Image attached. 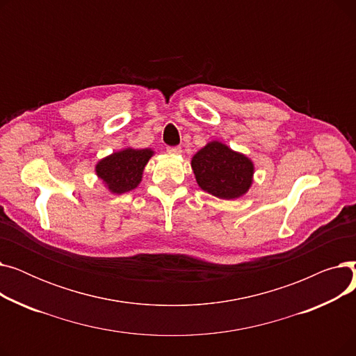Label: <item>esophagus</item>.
<instances>
[{"instance_id": "1", "label": "esophagus", "mask_w": 356, "mask_h": 356, "mask_svg": "<svg viewBox=\"0 0 356 356\" xmlns=\"http://www.w3.org/2000/svg\"><path fill=\"white\" fill-rule=\"evenodd\" d=\"M167 149V153L168 154H181V147H179V145H175V147H167L165 148Z\"/></svg>"}]
</instances>
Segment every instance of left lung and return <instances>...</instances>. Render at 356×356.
Segmentation results:
<instances>
[{
  "label": "left lung",
  "mask_w": 356,
  "mask_h": 356,
  "mask_svg": "<svg viewBox=\"0 0 356 356\" xmlns=\"http://www.w3.org/2000/svg\"><path fill=\"white\" fill-rule=\"evenodd\" d=\"M192 168L200 189L220 199L239 197L252 184V161L219 141L199 149L192 159Z\"/></svg>",
  "instance_id": "1"
}]
</instances>
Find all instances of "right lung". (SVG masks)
<instances>
[{
	"label": "right lung",
	"instance_id": "add662e5",
	"mask_svg": "<svg viewBox=\"0 0 356 356\" xmlns=\"http://www.w3.org/2000/svg\"><path fill=\"white\" fill-rule=\"evenodd\" d=\"M153 152L149 148H125L97 164V175L112 193H125L136 189L143 177V170Z\"/></svg>",
	"mask_w": 356,
	"mask_h": 356
}]
</instances>
